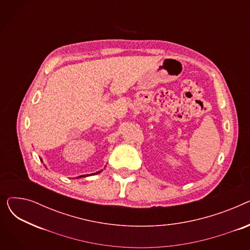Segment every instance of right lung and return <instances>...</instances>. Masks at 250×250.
I'll use <instances>...</instances> for the list:
<instances>
[{"label":"right lung","mask_w":250,"mask_h":250,"mask_svg":"<svg viewBox=\"0 0 250 250\" xmlns=\"http://www.w3.org/2000/svg\"><path fill=\"white\" fill-rule=\"evenodd\" d=\"M101 171H98V172H96V173H92V174H87V175H81V176H79V177H86V176H90V175H94V174H98V173H100ZM78 178V177H77Z\"/></svg>","instance_id":"add662e5"}]
</instances>
